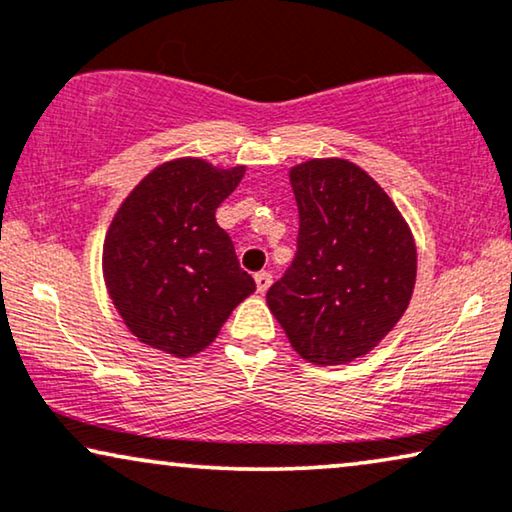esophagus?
Here are the masks:
<instances>
[{
	"label": "esophagus",
	"instance_id": "esophagus-1",
	"mask_svg": "<svg viewBox=\"0 0 512 512\" xmlns=\"http://www.w3.org/2000/svg\"><path fill=\"white\" fill-rule=\"evenodd\" d=\"M255 283L257 292H267L271 288V283H274V278H271L269 271H260V274H255Z\"/></svg>",
	"mask_w": 512,
	"mask_h": 512
}]
</instances>
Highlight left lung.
<instances>
[{"label":"left lung","instance_id":"obj_1","mask_svg":"<svg viewBox=\"0 0 512 512\" xmlns=\"http://www.w3.org/2000/svg\"><path fill=\"white\" fill-rule=\"evenodd\" d=\"M290 185L297 252L267 304L304 360L351 363L405 313L417 245L395 203L356 163L311 159L290 170Z\"/></svg>","mask_w":512,"mask_h":512}]
</instances>
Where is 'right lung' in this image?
I'll return each instance as SVG.
<instances>
[{"label": "right lung", "mask_w": 512, "mask_h": 512, "mask_svg": "<svg viewBox=\"0 0 512 512\" xmlns=\"http://www.w3.org/2000/svg\"><path fill=\"white\" fill-rule=\"evenodd\" d=\"M245 166L175 159L154 168L109 224L102 274L128 330L152 349L189 358L213 342L255 292L215 210Z\"/></svg>", "instance_id": "obj_1"}]
</instances>
